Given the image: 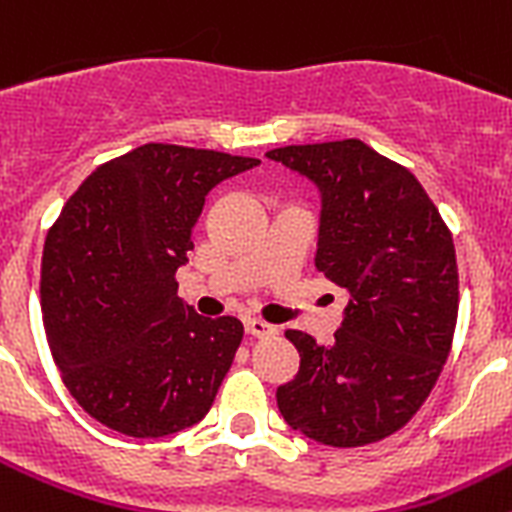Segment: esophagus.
<instances>
[{
    "label": "esophagus",
    "mask_w": 512,
    "mask_h": 512,
    "mask_svg": "<svg viewBox=\"0 0 512 512\" xmlns=\"http://www.w3.org/2000/svg\"><path fill=\"white\" fill-rule=\"evenodd\" d=\"M243 328H246L248 336H253V338H266V336H274V333H277V328H274V325L264 323V320H259V318H248L246 323H243Z\"/></svg>",
    "instance_id": "obj_1"
}]
</instances>
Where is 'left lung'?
Returning a JSON list of instances; mask_svg holds the SVG:
<instances>
[{
  "mask_svg": "<svg viewBox=\"0 0 512 512\" xmlns=\"http://www.w3.org/2000/svg\"><path fill=\"white\" fill-rule=\"evenodd\" d=\"M323 194L315 266L348 289L333 346L287 330L300 369L277 390L282 418L333 449L400 431L449 359L459 315L451 230L405 166L356 138L274 148Z\"/></svg>",
  "mask_w": 512,
  "mask_h": 512,
  "instance_id": "left-lung-1",
  "label": "left lung"
}]
</instances>
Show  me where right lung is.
Listing matches in <instances>:
<instances>
[{
	"mask_svg": "<svg viewBox=\"0 0 512 512\" xmlns=\"http://www.w3.org/2000/svg\"><path fill=\"white\" fill-rule=\"evenodd\" d=\"M259 158L146 143L97 166L48 230L40 307L66 390L133 438H164L212 408L243 323L176 297L192 228L215 184Z\"/></svg>",
	"mask_w": 512,
	"mask_h": 512,
	"instance_id": "add662e5",
	"label": "right lung"
}]
</instances>
